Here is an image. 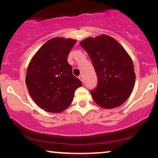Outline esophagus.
I'll return each mask as SVG.
<instances>
[{
  "mask_svg": "<svg viewBox=\"0 0 158 158\" xmlns=\"http://www.w3.org/2000/svg\"><path fill=\"white\" fill-rule=\"evenodd\" d=\"M79 79H80L81 82L84 83V78H83V76H79Z\"/></svg>",
  "mask_w": 158,
  "mask_h": 158,
  "instance_id": "esophagus-1",
  "label": "esophagus"
}]
</instances>
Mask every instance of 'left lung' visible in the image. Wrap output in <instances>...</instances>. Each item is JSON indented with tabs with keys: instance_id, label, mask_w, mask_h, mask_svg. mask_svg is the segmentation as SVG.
<instances>
[{
	"instance_id": "left-lung-1",
	"label": "left lung",
	"mask_w": 158,
	"mask_h": 158,
	"mask_svg": "<svg viewBox=\"0 0 158 158\" xmlns=\"http://www.w3.org/2000/svg\"><path fill=\"white\" fill-rule=\"evenodd\" d=\"M80 45L89 55L97 73V86L90 91L94 100L106 109L121 106L131 95L135 83L130 56L118 41L104 34L87 38Z\"/></svg>"
}]
</instances>
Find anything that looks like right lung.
Returning a JSON list of instances; mask_svg holds the SVG:
<instances>
[{"label":"right lung","instance_id":"add662e5","mask_svg":"<svg viewBox=\"0 0 158 158\" xmlns=\"http://www.w3.org/2000/svg\"><path fill=\"white\" fill-rule=\"evenodd\" d=\"M77 40L53 38L40 48L28 65L29 94L41 108L60 113L71 104L81 81L72 73L68 56Z\"/></svg>","mask_w":158,"mask_h":158}]
</instances>
